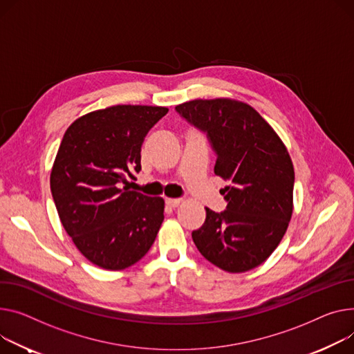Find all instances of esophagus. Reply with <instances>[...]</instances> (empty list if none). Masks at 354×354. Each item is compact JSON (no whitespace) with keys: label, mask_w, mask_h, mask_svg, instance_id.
Listing matches in <instances>:
<instances>
[{"label":"esophagus","mask_w":354,"mask_h":354,"mask_svg":"<svg viewBox=\"0 0 354 354\" xmlns=\"http://www.w3.org/2000/svg\"><path fill=\"white\" fill-rule=\"evenodd\" d=\"M180 203H182L180 199H174V198H168L167 199V205L171 206V207H178Z\"/></svg>","instance_id":"esophagus-1"}]
</instances>
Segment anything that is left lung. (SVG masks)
Returning a JSON list of instances; mask_svg holds the SVG:
<instances>
[{"label": "left lung", "mask_w": 354, "mask_h": 354, "mask_svg": "<svg viewBox=\"0 0 354 354\" xmlns=\"http://www.w3.org/2000/svg\"><path fill=\"white\" fill-rule=\"evenodd\" d=\"M176 111L207 132L215 174L229 182L222 214L206 210L192 232L201 254L219 269L243 273L262 265L285 236L293 214L295 169L286 145L262 115L233 98L194 100Z\"/></svg>", "instance_id": "8db88e82"}]
</instances>
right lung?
<instances>
[{"label":"right lung","instance_id":"1","mask_svg":"<svg viewBox=\"0 0 354 354\" xmlns=\"http://www.w3.org/2000/svg\"><path fill=\"white\" fill-rule=\"evenodd\" d=\"M167 106L113 105L68 127L50 183L59 221L77 249L105 270L142 259L163 222L165 201L121 187L140 171V147Z\"/></svg>","mask_w":354,"mask_h":354}]
</instances>
